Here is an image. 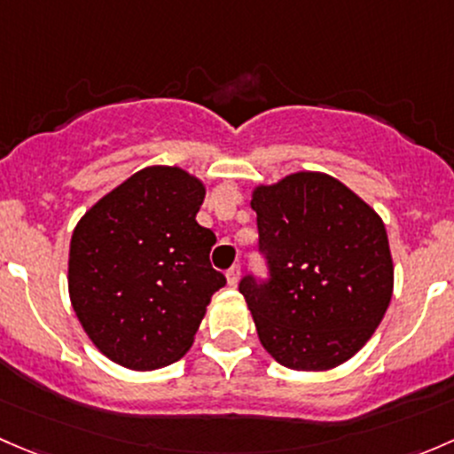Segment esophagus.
Wrapping results in <instances>:
<instances>
[{
	"mask_svg": "<svg viewBox=\"0 0 454 454\" xmlns=\"http://www.w3.org/2000/svg\"><path fill=\"white\" fill-rule=\"evenodd\" d=\"M227 282H229V286H236V284L240 282V266L233 264L231 269L227 270Z\"/></svg>",
	"mask_w": 454,
	"mask_h": 454,
	"instance_id": "obj_1",
	"label": "esophagus"
}]
</instances>
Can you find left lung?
Listing matches in <instances>:
<instances>
[{
	"label": "left lung",
	"mask_w": 454,
	"mask_h": 454,
	"mask_svg": "<svg viewBox=\"0 0 454 454\" xmlns=\"http://www.w3.org/2000/svg\"><path fill=\"white\" fill-rule=\"evenodd\" d=\"M251 207L269 279L245 275L240 293L260 343L297 372L349 361L380 325L394 293L382 218L324 172L258 185Z\"/></svg>",
	"instance_id": "left-lung-1"
}]
</instances>
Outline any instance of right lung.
<instances>
[{"instance_id": "add662e5", "label": "right lung", "mask_w": 454, "mask_h": 454, "mask_svg": "<svg viewBox=\"0 0 454 454\" xmlns=\"http://www.w3.org/2000/svg\"><path fill=\"white\" fill-rule=\"evenodd\" d=\"M203 199L190 172L148 166L74 229L69 299L93 345L118 365L146 372L179 361L227 284L209 264L216 236L196 223Z\"/></svg>"}]
</instances>
